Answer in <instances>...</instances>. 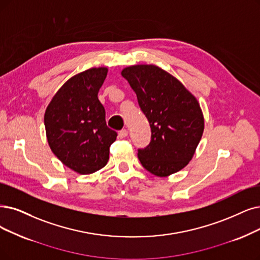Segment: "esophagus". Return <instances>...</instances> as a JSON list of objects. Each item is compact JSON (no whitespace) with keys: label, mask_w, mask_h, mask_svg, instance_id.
Segmentation results:
<instances>
[{"label":"esophagus","mask_w":260,"mask_h":260,"mask_svg":"<svg viewBox=\"0 0 260 260\" xmlns=\"http://www.w3.org/2000/svg\"><path fill=\"white\" fill-rule=\"evenodd\" d=\"M118 137H119L120 139L127 138V137H128V130H127V129H122V130H120V131H119V133H118Z\"/></svg>","instance_id":"34e87169"}]
</instances>
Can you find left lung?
I'll use <instances>...</instances> for the list:
<instances>
[{"label": "left lung", "instance_id": "left-lung-1", "mask_svg": "<svg viewBox=\"0 0 260 260\" xmlns=\"http://www.w3.org/2000/svg\"><path fill=\"white\" fill-rule=\"evenodd\" d=\"M151 128L148 146L139 149L142 165L158 177L182 170L192 160L204 132L200 103L182 83L154 65L123 68Z\"/></svg>", "mask_w": 260, "mask_h": 260}]
</instances>
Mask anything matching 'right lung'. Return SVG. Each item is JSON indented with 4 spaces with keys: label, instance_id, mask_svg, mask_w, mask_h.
Masks as SVG:
<instances>
[{
    "label": "right lung",
    "instance_id": "right-lung-1",
    "mask_svg": "<svg viewBox=\"0 0 260 260\" xmlns=\"http://www.w3.org/2000/svg\"><path fill=\"white\" fill-rule=\"evenodd\" d=\"M107 67L90 68L70 78L52 98L45 113L49 146L60 162L79 174L105 168L117 133L106 122L98 91Z\"/></svg>",
    "mask_w": 260,
    "mask_h": 260
}]
</instances>
